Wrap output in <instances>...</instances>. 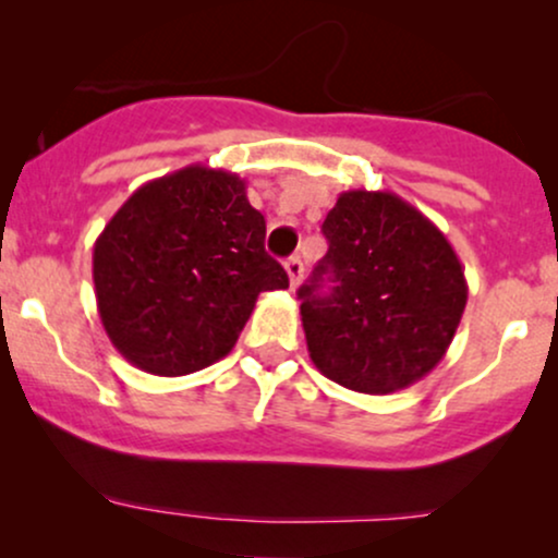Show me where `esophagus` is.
Instances as JSON below:
<instances>
[{"label":"esophagus","mask_w":558,"mask_h":558,"mask_svg":"<svg viewBox=\"0 0 558 558\" xmlns=\"http://www.w3.org/2000/svg\"><path fill=\"white\" fill-rule=\"evenodd\" d=\"M286 272H288V280H291V288H296L301 283V275H304V262L299 257L286 259Z\"/></svg>","instance_id":"obj_1"}]
</instances>
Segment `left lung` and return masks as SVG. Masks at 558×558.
<instances>
[{
    "label": "left lung",
    "instance_id": "obj_1",
    "mask_svg": "<svg viewBox=\"0 0 558 558\" xmlns=\"http://www.w3.org/2000/svg\"><path fill=\"white\" fill-rule=\"evenodd\" d=\"M328 254L299 288L315 367L360 393H393L446 356L466 306L464 267L438 228L390 191H343ZM325 279L331 291H318Z\"/></svg>",
    "mask_w": 558,
    "mask_h": 558
}]
</instances>
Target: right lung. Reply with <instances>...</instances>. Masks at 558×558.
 I'll return each mask as SVG.
<instances>
[{
    "label": "right lung",
    "instance_id": "1",
    "mask_svg": "<svg viewBox=\"0 0 558 558\" xmlns=\"http://www.w3.org/2000/svg\"><path fill=\"white\" fill-rule=\"evenodd\" d=\"M288 288L235 172L204 165L133 191L94 243L96 310L133 367L178 377L230 354L262 291Z\"/></svg>",
    "mask_w": 558,
    "mask_h": 558
}]
</instances>
